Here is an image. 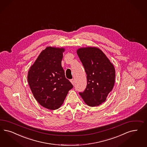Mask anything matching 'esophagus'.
Wrapping results in <instances>:
<instances>
[{"instance_id":"1","label":"esophagus","mask_w":147,"mask_h":147,"mask_svg":"<svg viewBox=\"0 0 147 147\" xmlns=\"http://www.w3.org/2000/svg\"><path fill=\"white\" fill-rule=\"evenodd\" d=\"M70 82H71V83L73 85H74V84H75V80H74V79H71V80H70Z\"/></svg>"}]
</instances>
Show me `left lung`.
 <instances>
[{
  "label": "left lung",
  "instance_id": "left-lung-1",
  "mask_svg": "<svg viewBox=\"0 0 147 147\" xmlns=\"http://www.w3.org/2000/svg\"><path fill=\"white\" fill-rule=\"evenodd\" d=\"M77 53L87 77L86 87L79 94L89 106H98L105 102L114 87L115 67L98 48H81Z\"/></svg>",
  "mask_w": 147,
  "mask_h": 147
}]
</instances>
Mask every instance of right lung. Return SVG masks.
Wrapping results in <instances>:
<instances>
[{"mask_svg":"<svg viewBox=\"0 0 147 147\" xmlns=\"http://www.w3.org/2000/svg\"><path fill=\"white\" fill-rule=\"evenodd\" d=\"M63 48L47 47L28 72V80L35 99L42 107L58 109L73 88L61 65Z\"/></svg>","mask_w":147,"mask_h":147,"instance_id":"right-lung-1","label":"right lung"}]
</instances>
